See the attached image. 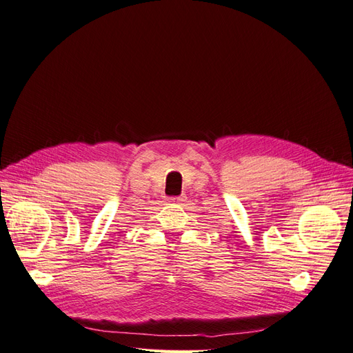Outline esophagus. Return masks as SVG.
I'll use <instances>...</instances> for the list:
<instances>
[{"label": "esophagus", "instance_id": "34e87169", "mask_svg": "<svg viewBox=\"0 0 353 353\" xmlns=\"http://www.w3.org/2000/svg\"><path fill=\"white\" fill-rule=\"evenodd\" d=\"M185 196H179V197H172L170 199V201H174V203H184L185 201Z\"/></svg>", "mask_w": 353, "mask_h": 353}]
</instances>
